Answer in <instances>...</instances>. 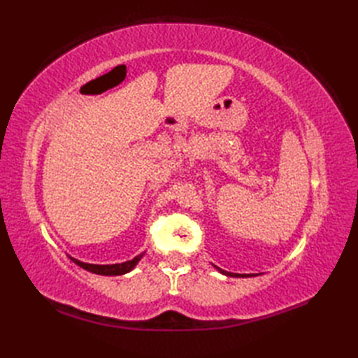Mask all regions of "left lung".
<instances>
[{"label":"left lung","mask_w":358,"mask_h":358,"mask_svg":"<svg viewBox=\"0 0 358 358\" xmlns=\"http://www.w3.org/2000/svg\"><path fill=\"white\" fill-rule=\"evenodd\" d=\"M218 268V267H216ZM221 273H224V275H227V276H233V278H239V276H242V278H246V276H251V275H239V273H230V272H225V270H221V268H218Z\"/></svg>","instance_id":"left-lung-1"}]
</instances>
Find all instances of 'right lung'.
I'll return each mask as SVG.
<instances>
[{
    "instance_id": "1",
    "label": "right lung",
    "mask_w": 358,
    "mask_h": 358,
    "mask_svg": "<svg viewBox=\"0 0 358 358\" xmlns=\"http://www.w3.org/2000/svg\"><path fill=\"white\" fill-rule=\"evenodd\" d=\"M143 257V254H140L137 257H134L133 259H129V262L121 263V264H88V263H82L79 259L71 258V262L76 263L78 266H80L82 268L88 270V272L96 273V275H103V276H117V275H124L131 272L134 268V266L140 262V258Z\"/></svg>"
}]
</instances>
